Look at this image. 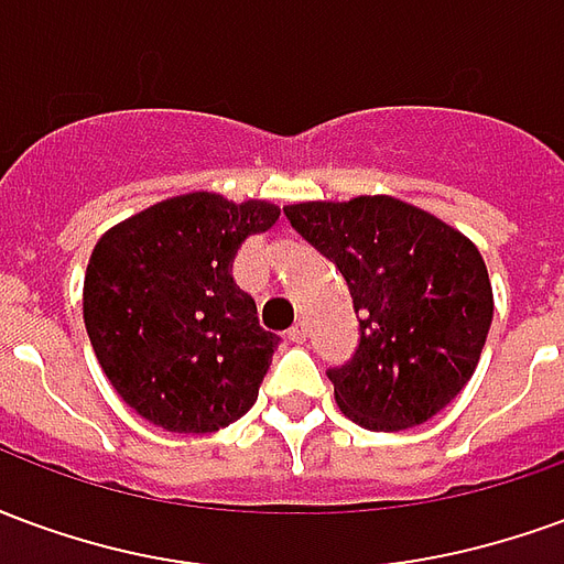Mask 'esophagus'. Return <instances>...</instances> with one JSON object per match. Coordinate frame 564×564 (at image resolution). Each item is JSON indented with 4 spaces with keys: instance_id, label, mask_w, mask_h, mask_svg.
<instances>
[{
    "instance_id": "obj_1",
    "label": "esophagus",
    "mask_w": 564,
    "mask_h": 564,
    "mask_svg": "<svg viewBox=\"0 0 564 564\" xmlns=\"http://www.w3.org/2000/svg\"><path fill=\"white\" fill-rule=\"evenodd\" d=\"M286 335H290V341H295V344H302L307 338V326L305 323H295L293 329L286 332Z\"/></svg>"
}]
</instances>
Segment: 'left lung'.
I'll use <instances>...</instances> for the list:
<instances>
[{"label":"left lung","instance_id":"obj_1","mask_svg":"<svg viewBox=\"0 0 564 564\" xmlns=\"http://www.w3.org/2000/svg\"><path fill=\"white\" fill-rule=\"evenodd\" d=\"M354 295L359 347L329 368L344 416L402 432L444 411L471 380L492 326L489 271L459 229L392 196L283 208Z\"/></svg>","mask_w":564,"mask_h":564}]
</instances>
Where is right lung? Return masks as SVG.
Masks as SVG:
<instances>
[{
    "mask_svg": "<svg viewBox=\"0 0 564 564\" xmlns=\"http://www.w3.org/2000/svg\"><path fill=\"white\" fill-rule=\"evenodd\" d=\"M281 208L220 193L165 198L117 223L84 274V326L117 395L148 423L205 435L245 416L278 335L232 278L235 253Z\"/></svg>",
    "mask_w": 564,
    "mask_h": 564,
    "instance_id": "1",
    "label": "right lung"
}]
</instances>
